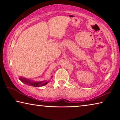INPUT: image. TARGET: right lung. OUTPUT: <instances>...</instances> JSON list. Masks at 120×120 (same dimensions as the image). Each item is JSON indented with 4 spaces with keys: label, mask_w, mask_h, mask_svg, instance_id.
<instances>
[{
    "label": "right lung",
    "mask_w": 120,
    "mask_h": 120,
    "mask_svg": "<svg viewBox=\"0 0 120 120\" xmlns=\"http://www.w3.org/2000/svg\"><path fill=\"white\" fill-rule=\"evenodd\" d=\"M19 80L23 82L25 84H27L28 85H30L31 86L38 87L44 86L49 82V81H42V82H33V81L30 80L28 79H26L23 78L22 77H19Z\"/></svg>",
    "instance_id": "obj_1"
}]
</instances>
